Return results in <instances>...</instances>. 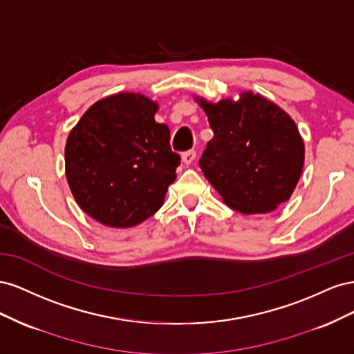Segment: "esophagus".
Wrapping results in <instances>:
<instances>
[{"instance_id":"obj_1","label":"esophagus","mask_w":354,"mask_h":354,"mask_svg":"<svg viewBox=\"0 0 354 354\" xmlns=\"http://www.w3.org/2000/svg\"><path fill=\"white\" fill-rule=\"evenodd\" d=\"M195 158H196V152L194 151V149H190V151H186V152H183V155H181V159H183V162L186 165L194 162Z\"/></svg>"}]
</instances>
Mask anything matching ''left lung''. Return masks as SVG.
I'll list each match as a JSON object with an SVG mask.
<instances>
[{
  "mask_svg": "<svg viewBox=\"0 0 354 354\" xmlns=\"http://www.w3.org/2000/svg\"><path fill=\"white\" fill-rule=\"evenodd\" d=\"M199 104L214 137L199 167L223 201L242 214H266L286 202L304 164V143L291 116L251 91Z\"/></svg>",
  "mask_w": 354,
  "mask_h": 354,
  "instance_id": "left-lung-1",
  "label": "left lung"
}]
</instances>
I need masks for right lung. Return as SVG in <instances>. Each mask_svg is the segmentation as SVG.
I'll use <instances>...</instances> for the list:
<instances>
[{
	"mask_svg": "<svg viewBox=\"0 0 354 354\" xmlns=\"http://www.w3.org/2000/svg\"><path fill=\"white\" fill-rule=\"evenodd\" d=\"M158 104L142 94L99 100L69 133L66 177L75 201L109 227H133L162 207L180 155L169 128L155 121Z\"/></svg>",
	"mask_w": 354,
	"mask_h": 354,
	"instance_id": "obj_1",
	"label": "right lung"
}]
</instances>
